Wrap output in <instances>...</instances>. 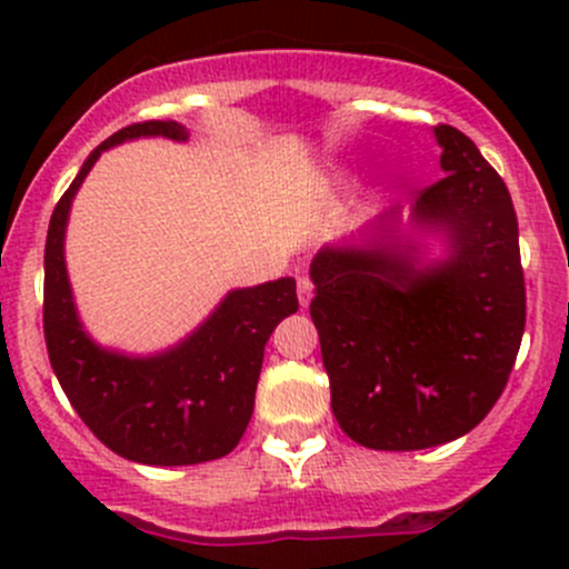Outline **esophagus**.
Returning a JSON list of instances; mask_svg holds the SVG:
<instances>
[{
	"label": "esophagus",
	"instance_id": "1",
	"mask_svg": "<svg viewBox=\"0 0 569 569\" xmlns=\"http://www.w3.org/2000/svg\"><path fill=\"white\" fill-rule=\"evenodd\" d=\"M297 297H300V306H302V308L311 306L313 283H311V278H306V274H302V278L297 280Z\"/></svg>",
	"mask_w": 569,
	"mask_h": 569
}]
</instances>
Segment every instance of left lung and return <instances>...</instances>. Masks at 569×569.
<instances>
[{
  "label": "left lung",
  "mask_w": 569,
  "mask_h": 569,
  "mask_svg": "<svg viewBox=\"0 0 569 569\" xmlns=\"http://www.w3.org/2000/svg\"><path fill=\"white\" fill-rule=\"evenodd\" d=\"M443 178L421 189L412 222L443 231L449 258L418 267L396 239L321 248L311 319L338 427L366 449L418 451L462 438L507 388L526 327L518 217L503 178L470 137L435 126Z\"/></svg>",
  "instance_id": "obj_1"
}]
</instances>
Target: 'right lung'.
I'll return each mask as SVG.
<instances>
[{
    "label": "right lung",
    "mask_w": 569,
    "mask_h": 569,
    "mask_svg": "<svg viewBox=\"0 0 569 569\" xmlns=\"http://www.w3.org/2000/svg\"><path fill=\"white\" fill-rule=\"evenodd\" d=\"M134 137L187 140L176 120H146L101 142L54 206L43 258V336L73 410L114 455L142 465H198L231 455L248 429L263 347L300 308L295 278L237 289L189 338L151 358L101 349L73 308L62 256L68 211L101 151Z\"/></svg>",
    "instance_id": "right-lung-1"
}]
</instances>
